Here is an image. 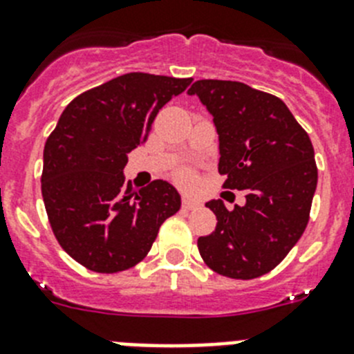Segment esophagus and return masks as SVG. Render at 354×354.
<instances>
[{"label":"esophagus","instance_id":"34e87169","mask_svg":"<svg viewBox=\"0 0 354 354\" xmlns=\"http://www.w3.org/2000/svg\"><path fill=\"white\" fill-rule=\"evenodd\" d=\"M181 206H183L185 209H194L199 206V201L192 199V197H189V196H185L183 199H181Z\"/></svg>","mask_w":354,"mask_h":354}]
</instances>
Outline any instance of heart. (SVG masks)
<instances>
[{"mask_svg": "<svg viewBox=\"0 0 354 354\" xmlns=\"http://www.w3.org/2000/svg\"><path fill=\"white\" fill-rule=\"evenodd\" d=\"M178 180L183 181V183H190V181H192V176H190V173H187V171H180V173H178Z\"/></svg>", "mask_w": 354, "mask_h": 354, "instance_id": "obj_1", "label": "heart"}]
</instances>
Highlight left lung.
I'll return each instance as SVG.
<instances>
[{
  "mask_svg": "<svg viewBox=\"0 0 354 354\" xmlns=\"http://www.w3.org/2000/svg\"><path fill=\"white\" fill-rule=\"evenodd\" d=\"M197 95L218 133L224 189L247 190V203L227 209L206 203L216 227L197 240L218 275L250 280L272 272L304 234L316 192L317 167L308 133L275 95L236 81L203 79Z\"/></svg>",
  "mask_w": 354,
  "mask_h": 354,
  "instance_id": "left-lung-1",
  "label": "left lung"
}]
</instances>
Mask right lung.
<instances>
[{
	"mask_svg": "<svg viewBox=\"0 0 354 354\" xmlns=\"http://www.w3.org/2000/svg\"><path fill=\"white\" fill-rule=\"evenodd\" d=\"M192 79L130 72L70 102L44 148L42 197L54 236L72 259L97 273L141 263L165 218L180 209L173 185L125 183L133 148L148 139L158 111Z\"/></svg>",
	"mask_w": 354,
	"mask_h": 354,
	"instance_id": "obj_1",
	"label": "right lung"
}]
</instances>
